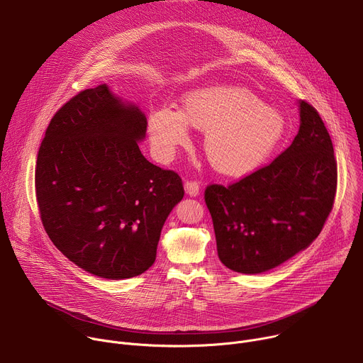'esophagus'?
I'll use <instances>...</instances> for the list:
<instances>
[{"label":"esophagus","instance_id":"obj_1","mask_svg":"<svg viewBox=\"0 0 363 363\" xmlns=\"http://www.w3.org/2000/svg\"><path fill=\"white\" fill-rule=\"evenodd\" d=\"M184 188H185L186 195H189V196H198L199 195V184L195 182V181H186Z\"/></svg>","mask_w":363,"mask_h":363}]
</instances>
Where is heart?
Here are the masks:
<instances>
[{
  "label": "heart",
  "mask_w": 363,
  "mask_h": 363,
  "mask_svg": "<svg viewBox=\"0 0 363 363\" xmlns=\"http://www.w3.org/2000/svg\"><path fill=\"white\" fill-rule=\"evenodd\" d=\"M205 130L203 152L221 175L241 178L260 168L284 136L283 115L254 93L234 86H205L185 93L179 112L155 108L147 135L155 155L171 161L191 143L189 128Z\"/></svg>",
  "instance_id": "1"
}]
</instances>
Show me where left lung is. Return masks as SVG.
Wrapping results in <instances>:
<instances>
[{"label":"left lung","mask_w":363,"mask_h":363,"mask_svg":"<svg viewBox=\"0 0 363 363\" xmlns=\"http://www.w3.org/2000/svg\"><path fill=\"white\" fill-rule=\"evenodd\" d=\"M291 145L267 167L230 185H210L221 263L233 272H269L312 244L332 211L337 167L329 132L313 106L298 101Z\"/></svg>","instance_id":"1"}]
</instances>
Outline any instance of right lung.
<instances>
[{"mask_svg": "<svg viewBox=\"0 0 363 363\" xmlns=\"http://www.w3.org/2000/svg\"><path fill=\"white\" fill-rule=\"evenodd\" d=\"M146 126L138 105L99 84L53 116L38 149L35 195L44 230L72 263L101 279L145 273L184 198L178 174L142 155Z\"/></svg>", "mask_w": 363, "mask_h": 363, "instance_id": "add662e5", "label": "right lung"}]
</instances>
